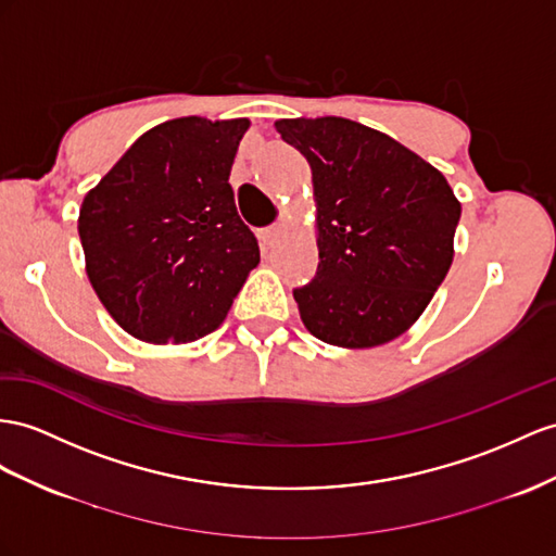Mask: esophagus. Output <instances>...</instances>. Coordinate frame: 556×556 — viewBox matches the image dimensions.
Returning <instances> with one entry per match:
<instances>
[{
  "instance_id": "34e87169",
  "label": "esophagus",
  "mask_w": 556,
  "mask_h": 556,
  "mask_svg": "<svg viewBox=\"0 0 556 556\" xmlns=\"http://www.w3.org/2000/svg\"><path fill=\"white\" fill-rule=\"evenodd\" d=\"M279 237H281V225L279 223L267 225V227H263V230H261V241H263L267 249L273 247Z\"/></svg>"
}]
</instances>
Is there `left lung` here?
I'll return each instance as SVG.
<instances>
[{
    "mask_svg": "<svg viewBox=\"0 0 556 556\" xmlns=\"http://www.w3.org/2000/svg\"><path fill=\"white\" fill-rule=\"evenodd\" d=\"M315 182L317 275L293 298L305 329L338 348L390 343L430 305L453 263L460 202L402 142L343 119H279Z\"/></svg>",
    "mask_w": 556,
    "mask_h": 556,
    "instance_id": "obj_1",
    "label": "left lung"
}]
</instances>
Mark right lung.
I'll return each mask as SVG.
<instances>
[{"label":"right lung","instance_id":"add662e5","mask_svg":"<svg viewBox=\"0 0 556 556\" xmlns=\"http://www.w3.org/2000/svg\"><path fill=\"white\" fill-rule=\"evenodd\" d=\"M247 129L249 119L164 122L84 197L89 281L134 338L164 345L216 331L261 263L230 185Z\"/></svg>","mask_w":556,"mask_h":556}]
</instances>
